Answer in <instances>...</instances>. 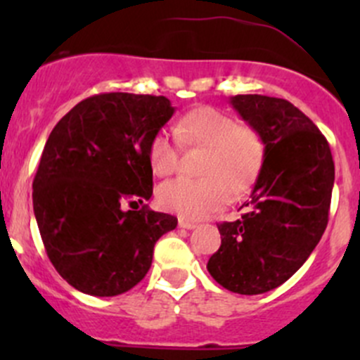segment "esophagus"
I'll return each mask as SVG.
<instances>
[{"label":"esophagus","mask_w":360,"mask_h":360,"mask_svg":"<svg viewBox=\"0 0 360 360\" xmlns=\"http://www.w3.org/2000/svg\"><path fill=\"white\" fill-rule=\"evenodd\" d=\"M177 224H179V228H184V230H193V228L197 226V223L184 219V217H179V223Z\"/></svg>","instance_id":"34e87169"}]
</instances>
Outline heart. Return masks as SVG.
Wrapping results in <instances>:
<instances>
[{"label": "heart", "instance_id": "b5f03b06", "mask_svg": "<svg viewBox=\"0 0 360 360\" xmlns=\"http://www.w3.org/2000/svg\"><path fill=\"white\" fill-rule=\"evenodd\" d=\"M177 141L186 148H205L202 177H177L158 188L163 210L186 219H202L244 193L261 169L263 143L254 129L212 106H198L176 122ZM160 130L148 144V162L157 176H170L179 165V144Z\"/></svg>", "mask_w": 360, "mask_h": 360}]
</instances>
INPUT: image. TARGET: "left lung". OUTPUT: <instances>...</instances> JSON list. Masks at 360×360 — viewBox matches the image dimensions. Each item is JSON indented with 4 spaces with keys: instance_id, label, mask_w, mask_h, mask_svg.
Wrapping results in <instances>:
<instances>
[{
    "instance_id": "8db88e82",
    "label": "left lung",
    "mask_w": 360,
    "mask_h": 360,
    "mask_svg": "<svg viewBox=\"0 0 360 360\" xmlns=\"http://www.w3.org/2000/svg\"><path fill=\"white\" fill-rule=\"evenodd\" d=\"M230 103L264 144L263 165L249 212L217 224L221 248L207 270L228 291L252 296L284 284L319 244L335 162L317 125L289 101L249 94Z\"/></svg>"
}]
</instances>
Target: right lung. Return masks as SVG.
Instances as JSON below:
<instances>
[{"instance_id":"right-lung-1","label":"right lung","mask_w":360,"mask_h":360,"mask_svg":"<svg viewBox=\"0 0 360 360\" xmlns=\"http://www.w3.org/2000/svg\"><path fill=\"white\" fill-rule=\"evenodd\" d=\"M174 115L163 96L97 94L53 127L32 181V207L49 259L60 277L92 296H118L139 284L155 244L177 217L146 209L151 137Z\"/></svg>"}]
</instances>
